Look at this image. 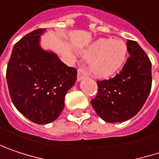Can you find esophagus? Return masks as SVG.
Listing matches in <instances>:
<instances>
[{"label":"esophagus","instance_id":"34e87169","mask_svg":"<svg viewBox=\"0 0 159 159\" xmlns=\"http://www.w3.org/2000/svg\"><path fill=\"white\" fill-rule=\"evenodd\" d=\"M86 76V72L84 68H79L78 69V72H77V81L79 82L82 79H84V77Z\"/></svg>","mask_w":159,"mask_h":159}]
</instances>
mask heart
Returning <instances> with one entry per match:
<instances>
[{
  "mask_svg": "<svg viewBox=\"0 0 159 159\" xmlns=\"http://www.w3.org/2000/svg\"><path fill=\"white\" fill-rule=\"evenodd\" d=\"M82 55L90 59L88 69L94 76L107 78L123 67L127 56V46L122 40L100 38L83 51Z\"/></svg>",
  "mask_w": 159,
  "mask_h": 159,
  "instance_id": "b5f03b06",
  "label": "heart"
}]
</instances>
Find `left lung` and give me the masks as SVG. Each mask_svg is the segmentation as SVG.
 Wrapping results in <instances>:
<instances>
[{"instance_id": "left-lung-1", "label": "left lung", "mask_w": 159, "mask_h": 159, "mask_svg": "<svg viewBox=\"0 0 159 159\" xmlns=\"http://www.w3.org/2000/svg\"><path fill=\"white\" fill-rule=\"evenodd\" d=\"M130 57L119 75L97 81L98 94L91 101L106 122L120 123L135 116L148 99L152 84L151 62L139 44L127 40Z\"/></svg>"}]
</instances>
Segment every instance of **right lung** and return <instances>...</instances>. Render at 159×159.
Wrapping results in <instances>:
<instances>
[{
  "label": "right lung",
  "mask_w": 159,
  "mask_h": 159,
  "mask_svg": "<svg viewBox=\"0 0 159 159\" xmlns=\"http://www.w3.org/2000/svg\"><path fill=\"white\" fill-rule=\"evenodd\" d=\"M44 33L45 29H38L15 43L6 72L14 107L39 125L57 119L65 107V94L77 76V71L65 65L56 53L42 48Z\"/></svg>",
  "instance_id": "1"
}]
</instances>
